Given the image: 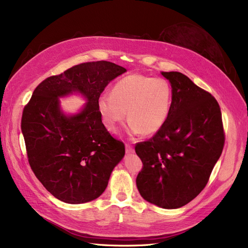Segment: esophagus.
<instances>
[{"instance_id":"obj_1","label":"esophagus","mask_w":248,"mask_h":248,"mask_svg":"<svg viewBox=\"0 0 248 248\" xmlns=\"http://www.w3.org/2000/svg\"><path fill=\"white\" fill-rule=\"evenodd\" d=\"M125 148H126V153H127V154H131V153L134 152L133 147L130 146V145H128V144L125 145Z\"/></svg>"}]
</instances>
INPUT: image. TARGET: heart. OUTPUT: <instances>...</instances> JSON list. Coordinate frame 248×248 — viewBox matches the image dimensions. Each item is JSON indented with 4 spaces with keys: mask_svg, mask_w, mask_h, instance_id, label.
I'll return each mask as SVG.
<instances>
[{
    "mask_svg": "<svg viewBox=\"0 0 248 248\" xmlns=\"http://www.w3.org/2000/svg\"><path fill=\"white\" fill-rule=\"evenodd\" d=\"M171 106V87L162 78L130 74L118 80L110 94L101 95L97 102L107 128L117 132L127 112L130 132L150 136L166 123Z\"/></svg>",
    "mask_w": 248,
    "mask_h": 248,
    "instance_id": "b5f03b06",
    "label": "heart"
}]
</instances>
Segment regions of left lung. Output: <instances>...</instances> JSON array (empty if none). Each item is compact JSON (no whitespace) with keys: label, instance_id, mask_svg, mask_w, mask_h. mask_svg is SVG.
<instances>
[{"label":"left lung","instance_id":"8db88e82","mask_svg":"<svg viewBox=\"0 0 248 248\" xmlns=\"http://www.w3.org/2000/svg\"><path fill=\"white\" fill-rule=\"evenodd\" d=\"M171 87L166 123L138 142L142 162L137 177L140 196L164 209L188 204L205 188L221 155L224 132L218 102L181 72H161Z\"/></svg>","mask_w":248,"mask_h":248}]
</instances>
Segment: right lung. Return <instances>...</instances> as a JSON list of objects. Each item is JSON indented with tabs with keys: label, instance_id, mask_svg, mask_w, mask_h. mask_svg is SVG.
Wrapping results in <instances>:
<instances>
[{
	"label": "right lung",
	"instance_id": "right-lung-1",
	"mask_svg": "<svg viewBox=\"0 0 248 248\" xmlns=\"http://www.w3.org/2000/svg\"><path fill=\"white\" fill-rule=\"evenodd\" d=\"M124 72L108 61L76 65L40 82L25 107L21 132L30 167L58 200L82 204L100 197L124 157L123 141L110 136L97 108L104 88ZM73 93L87 102L78 114L67 116L58 98Z\"/></svg>",
	"mask_w": 248,
	"mask_h": 248
}]
</instances>
